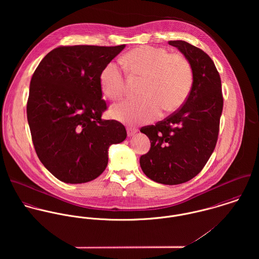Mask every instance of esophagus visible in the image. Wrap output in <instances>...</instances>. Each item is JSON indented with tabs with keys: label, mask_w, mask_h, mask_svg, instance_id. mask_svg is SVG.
Masks as SVG:
<instances>
[{
	"label": "esophagus",
	"mask_w": 259,
	"mask_h": 259,
	"mask_svg": "<svg viewBox=\"0 0 259 259\" xmlns=\"http://www.w3.org/2000/svg\"><path fill=\"white\" fill-rule=\"evenodd\" d=\"M127 136L131 138V137H133L134 135H136L137 133H138V130L137 128H135V127H127Z\"/></svg>",
	"instance_id": "obj_1"
}]
</instances>
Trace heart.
<instances>
[{
  "label": "heart",
  "mask_w": 259,
  "mask_h": 259,
  "mask_svg": "<svg viewBox=\"0 0 259 259\" xmlns=\"http://www.w3.org/2000/svg\"><path fill=\"white\" fill-rule=\"evenodd\" d=\"M131 75L143 78L141 98L122 101L111 109L115 119L131 125L148 123L163 112L178 110L189 95L192 68L181 54H169L162 48L143 46L126 53L122 60ZM103 93L116 100L125 93V77L121 68L108 64L100 74Z\"/></svg>",
  "instance_id": "1"
}]
</instances>
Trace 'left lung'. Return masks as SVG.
Listing matches in <instances>:
<instances>
[{
	"label": "left lung",
	"mask_w": 259,
	"mask_h": 259,
	"mask_svg": "<svg viewBox=\"0 0 259 259\" xmlns=\"http://www.w3.org/2000/svg\"><path fill=\"white\" fill-rule=\"evenodd\" d=\"M168 44L189 61L192 85L184 106L141 132L150 148L141 156L144 174L162 185L184 184L197 176L213 152L223 108L222 80L214 63L202 50L185 40Z\"/></svg>",
	"instance_id": "1"
}]
</instances>
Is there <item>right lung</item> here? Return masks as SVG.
<instances>
[{
  "label": "right lung",
  "instance_id": "1",
  "mask_svg": "<svg viewBox=\"0 0 259 259\" xmlns=\"http://www.w3.org/2000/svg\"><path fill=\"white\" fill-rule=\"evenodd\" d=\"M125 45H78L51 51L38 64L30 83L28 122L37 157L66 184H83L100 177L109 148L126 138L116 120L102 118L100 74Z\"/></svg>",
  "mask_w": 259,
  "mask_h": 259
}]
</instances>
